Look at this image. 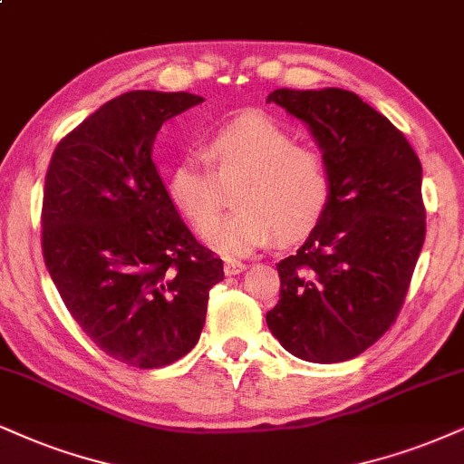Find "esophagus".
<instances>
[{"instance_id":"esophagus-1","label":"esophagus","mask_w":464,"mask_h":464,"mask_svg":"<svg viewBox=\"0 0 464 464\" xmlns=\"http://www.w3.org/2000/svg\"><path fill=\"white\" fill-rule=\"evenodd\" d=\"M247 265H243V262L238 260H227L226 265H223V271H226V276H238V273H243Z\"/></svg>"}]
</instances>
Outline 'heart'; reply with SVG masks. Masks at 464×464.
<instances>
[{
	"mask_svg": "<svg viewBox=\"0 0 464 464\" xmlns=\"http://www.w3.org/2000/svg\"><path fill=\"white\" fill-rule=\"evenodd\" d=\"M208 168L182 157L168 171L169 202L202 227L221 206V185L232 188V213L204 230V243L227 258H243L271 243L299 241L323 219L331 198L324 159L262 113H247L221 129L206 146Z\"/></svg>",
	"mask_w": 464,
	"mask_h": 464,
	"instance_id": "obj_1",
	"label": "heart"
}]
</instances>
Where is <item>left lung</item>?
Here are the masks:
<instances>
[{
	"instance_id": "1",
	"label": "left lung",
	"mask_w": 464,
	"mask_h": 464,
	"mask_svg": "<svg viewBox=\"0 0 464 464\" xmlns=\"http://www.w3.org/2000/svg\"><path fill=\"white\" fill-rule=\"evenodd\" d=\"M266 102L310 129L331 179L323 219L277 262L282 290L266 324L303 362H346L392 327L407 296L426 237L421 163L407 137L348 90L279 88Z\"/></svg>"
}]
</instances>
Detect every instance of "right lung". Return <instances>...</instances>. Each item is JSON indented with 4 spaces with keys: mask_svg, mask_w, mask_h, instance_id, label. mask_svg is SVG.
<instances>
[{
    "mask_svg": "<svg viewBox=\"0 0 464 464\" xmlns=\"http://www.w3.org/2000/svg\"><path fill=\"white\" fill-rule=\"evenodd\" d=\"M202 101L118 96L57 144L44 179L49 276L90 340L135 368H163L198 344L223 279V262L180 219L152 161L163 122Z\"/></svg>",
    "mask_w": 464,
    "mask_h": 464,
    "instance_id": "add662e5",
    "label": "right lung"
}]
</instances>
